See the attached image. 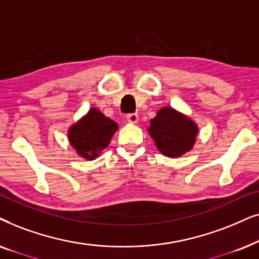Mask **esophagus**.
Segmentation results:
<instances>
[{
  "label": "esophagus",
  "instance_id": "34e87169",
  "mask_svg": "<svg viewBox=\"0 0 259 259\" xmlns=\"http://www.w3.org/2000/svg\"><path fill=\"white\" fill-rule=\"evenodd\" d=\"M126 119H127V122H129V123L135 124V123L139 122V115H137V113H127Z\"/></svg>",
  "mask_w": 259,
  "mask_h": 259
}]
</instances>
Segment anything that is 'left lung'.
<instances>
[{"instance_id": "obj_1", "label": "left lung", "mask_w": 259, "mask_h": 259, "mask_svg": "<svg viewBox=\"0 0 259 259\" xmlns=\"http://www.w3.org/2000/svg\"><path fill=\"white\" fill-rule=\"evenodd\" d=\"M149 133L162 154L178 157L192 149L198 135V127L174 109L163 108L150 120Z\"/></svg>"}]
</instances>
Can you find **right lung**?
<instances>
[{
    "instance_id": "1",
    "label": "right lung",
    "mask_w": 259,
    "mask_h": 259,
    "mask_svg": "<svg viewBox=\"0 0 259 259\" xmlns=\"http://www.w3.org/2000/svg\"><path fill=\"white\" fill-rule=\"evenodd\" d=\"M117 129L116 122L105 117L99 110L91 109L84 118L71 126L68 139L80 156L94 160L101 150L108 147Z\"/></svg>"
}]
</instances>
